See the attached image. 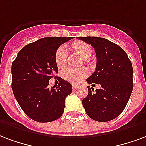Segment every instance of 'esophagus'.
<instances>
[{
    "mask_svg": "<svg viewBox=\"0 0 146 146\" xmlns=\"http://www.w3.org/2000/svg\"><path fill=\"white\" fill-rule=\"evenodd\" d=\"M72 88H73V90H74V91H75V90L77 89L78 86H76V85H73V86H72Z\"/></svg>",
    "mask_w": 146,
    "mask_h": 146,
    "instance_id": "1",
    "label": "esophagus"
}]
</instances>
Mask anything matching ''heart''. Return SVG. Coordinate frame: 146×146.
I'll list each match as a JSON object with an SVG mask.
<instances>
[{
  "instance_id": "obj_1",
  "label": "heart",
  "mask_w": 146,
  "mask_h": 146,
  "mask_svg": "<svg viewBox=\"0 0 146 146\" xmlns=\"http://www.w3.org/2000/svg\"><path fill=\"white\" fill-rule=\"evenodd\" d=\"M71 48L78 54H79L83 58H89L92 53L91 46L84 42H75L72 43ZM68 50L65 46H60L57 49L55 54V62L58 68H63L67 64ZM88 74L87 70L85 68H68L61 73L64 79L72 83H78L86 78Z\"/></svg>"
}]
</instances>
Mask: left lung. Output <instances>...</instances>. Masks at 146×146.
I'll use <instances>...</instances> for the list:
<instances>
[{
	"mask_svg": "<svg viewBox=\"0 0 146 146\" xmlns=\"http://www.w3.org/2000/svg\"><path fill=\"white\" fill-rule=\"evenodd\" d=\"M94 48L96 54L95 72L86 81L100 84L96 89L88 87L82 100L87 115L100 122L112 121L124 110L133 89L132 64L126 52L114 42L101 37H78Z\"/></svg>",
	"mask_w": 146,
	"mask_h": 146,
	"instance_id": "1",
	"label": "left lung"
}]
</instances>
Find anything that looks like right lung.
Segmentation results:
<instances>
[{
    "label": "right lung",
    "instance_id": "right-lung-1",
    "mask_svg": "<svg viewBox=\"0 0 146 146\" xmlns=\"http://www.w3.org/2000/svg\"><path fill=\"white\" fill-rule=\"evenodd\" d=\"M72 37H45L25 46L11 65V89L22 110L41 123L62 116L65 98L72 92L71 83L59 77L55 88L49 80L58 72L55 54L61 44Z\"/></svg>",
    "mask_w": 146,
    "mask_h": 146
}]
</instances>
